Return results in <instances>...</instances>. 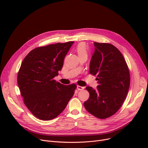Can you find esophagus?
I'll return each instance as SVG.
<instances>
[{
	"instance_id": "obj_1",
	"label": "esophagus",
	"mask_w": 148,
	"mask_h": 148,
	"mask_svg": "<svg viewBox=\"0 0 148 148\" xmlns=\"http://www.w3.org/2000/svg\"><path fill=\"white\" fill-rule=\"evenodd\" d=\"M77 89H78L79 90H83L84 89V87L80 86H77Z\"/></svg>"
}]
</instances>
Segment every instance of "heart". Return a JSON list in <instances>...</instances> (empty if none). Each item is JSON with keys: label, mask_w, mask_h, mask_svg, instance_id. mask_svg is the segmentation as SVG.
I'll use <instances>...</instances> for the list:
<instances>
[{"label": "heart", "mask_w": 148, "mask_h": 148, "mask_svg": "<svg viewBox=\"0 0 148 148\" xmlns=\"http://www.w3.org/2000/svg\"><path fill=\"white\" fill-rule=\"evenodd\" d=\"M76 51L79 54V56L87 55L88 54L87 47L86 45H85V44L83 42H81L77 45L76 47Z\"/></svg>", "instance_id": "b5f03b06"}]
</instances>
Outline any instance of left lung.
I'll return each mask as SVG.
<instances>
[{
    "mask_svg": "<svg viewBox=\"0 0 148 148\" xmlns=\"http://www.w3.org/2000/svg\"><path fill=\"white\" fill-rule=\"evenodd\" d=\"M95 51L89 73L97 75L96 89L87 86L89 98L84 103L86 110L99 119L110 117L118 112L127 95L130 75L121 51L110 44L94 42Z\"/></svg>",
    "mask_w": 148,
    "mask_h": 148,
    "instance_id": "1",
    "label": "left lung"
}]
</instances>
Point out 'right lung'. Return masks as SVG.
I'll list each match as a JSON object with an SVG mask.
<instances>
[{"label":"right lung","instance_id":"1","mask_svg":"<svg viewBox=\"0 0 148 148\" xmlns=\"http://www.w3.org/2000/svg\"><path fill=\"white\" fill-rule=\"evenodd\" d=\"M74 42L36 48L23 60L17 76L21 95L28 109L37 118L49 121L65 108L76 85H64L53 78L58 75L64 58Z\"/></svg>","mask_w":148,"mask_h":148}]
</instances>
